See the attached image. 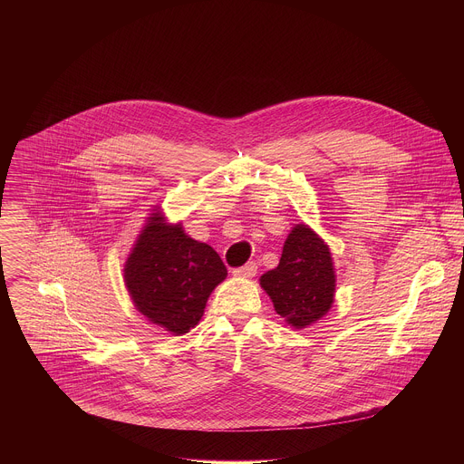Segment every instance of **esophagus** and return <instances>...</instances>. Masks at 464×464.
I'll return each mask as SVG.
<instances>
[{"instance_id":"34e87169","label":"esophagus","mask_w":464,"mask_h":464,"mask_svg":"<svg viewBox=\"0 0 464 464\" xmlns=\"http://www.w3.org/2000/svg\"><path fill=\"white\" fill-rule=\"evenodd\" d=\"M232 273H234V276L252 278L257 273V265L256 263H246V265L241 266V267H236Z\"/></svg>"}]
</instances>
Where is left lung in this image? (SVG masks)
Wrapping results in <instances>:
<instances>
[{
  "mask_svg": "<svg viewBox=\"0 0 464 464\" xmlns=\"http://www.w3.org/2000/svg\"><path fill=\"white\" fill-rule=\"evenodd\" d=\"M276 314L295 329L322 320L334 304L335 271L325 241L307 225H295L280 263L261 276Z\"/></svg>",
  "mask_w": 464,
  "mask_h": 464,
  "instance_id": "1",
  "label": "left lung"
}]
</instances>
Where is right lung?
I'll list each match as a JSON object with an SVG mask.
<instances>
[{"label": "right lung", "instance_id": "obj_1", "mask_svg": "<svg viewBox=\"0 0 464 464\" xmlns=\"http://www.w3.org/2000/svg\"><path fill=\"white\" fill-rule=\"evenodd\" d=\"M125 284L135 309L175 335L198 325L227 267L212 246L189 237L155 210L142 227L125 263Z\"/></svg>", "mask_w": 464, "mask_h": 464}]
</instances>
